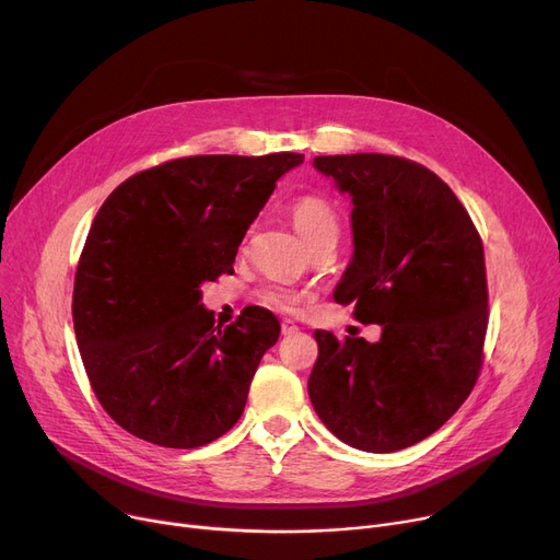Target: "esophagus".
Segmentation results:
<instances>
[{
    "label": "esophagus",
    "instance_id": "1",
    "mask_svg": "<svg viewBox=\"0 0 560 560\" xmlns=\"http://www.w3.org/2000/svg\"><path fill=\"white\" fill-rule=\"evenodd\" d=\"M298 331H300V327L292 319H283L281 322V334L283 336H292V334H298Z\"/></svg>",
    "mask_w": 560,
    "mask_h": 560
}]
</instances>
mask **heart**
Returning <instances> with one entry per match:
<instances>
[{
	"label": "heart",
	"instance_id": "obj_1",
	"mask_svg": "<svg viewBox=\"0 0 560 560\" xmlns=\"http://www.w3.org/2000/svg\"><path fill=\"white\" fill-rule=\"evenodd\" d=\"M288 215L292 226L304 238V243L313 249L322 243H336L340 235V213L331 199L325 195H300L295 201L288 206ZM304 300V292L285 285V283H270L260 290V302L277 311H298Z\"/></svg>",
	"mask_w": 560,
	"mask_h": 560
}]
</instances>
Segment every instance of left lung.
I'll list each match as a JSON object with an SVG mask.
<instances>
[{
    "label": "left lung",
    "mask_w": 560,
    "mask_h": 560,
    "mask_svg": "<svg viewBox=\"0 0 560 560\" xmlns=\"http://www.w3.org/2000/svg\"><path fill=\"white\" fill-rule=\"evenodd\" d=\"M349 192L354 256L334 290L381 340L315 331V413L342 443L388 454L443 427L472 393L488 329L481 235L438 174L388 154L315 156Z\"/></svg>",
    "instance_id": "1"
}]
</instances>
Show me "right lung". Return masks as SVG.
<instances>
[{
    "mask_svg": "<svg viewBox=\"0 0 560 560\" xmlns=\"http://www.w3.org/2000/svg\"><path fill=\"white\" fill-rule=\"evenodd\" d=\"M302 154H203L142 170L97 211L77 265L72 319L88 381L136 438L195 450L245 410L279 319L249 306L215 327L203 281L233 272L249 224Z\"/></svg>",
    "mask_w": 560,
    "mask_h": 560,
    "instance_id": "add662e5",
    "label": "right lung"
}]
</instances>
